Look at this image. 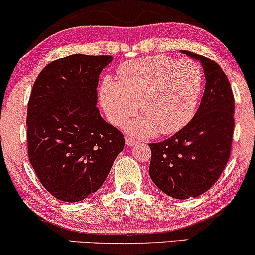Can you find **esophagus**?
I'll return each mask as SVG.
<instances>
[{
  "instance_id": "obj_1",
  "label": "esophagus",
  "mask_w": 255,
  "mask_h": 255,
  "mask_svg": "<svg viewBox=\"0 0 255 255\" xmlns=\"http://www.w3.org/2000/svg\"><path fill=\"white\" fill-rule=\"evenodd\" d=\"M126 143H127V146H135L137 141L131 136H126Z\"/></svg>"
}]
</instances>
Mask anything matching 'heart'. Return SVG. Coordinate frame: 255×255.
<instances>
[{
    "label": "heart",
    "mask_w": 255,
    "mask_h": 255,
    "mask_svg": "<svg viewBox=\"0 0 255 255\" xmlns=\"http://www.w3.org/2000/svg\"><path fill=\"white\" fill-rule=\"evenodd\" d=\"M119 82L106 77L100 98L107 116L122 125L139 110L142 116L129 126L141 136L173 134L191 120L203 90V71L192 59L166 56L126 61L118 69Z\"/></svg>",
    "instance_id": "b5f03b06"
}]
</instances>
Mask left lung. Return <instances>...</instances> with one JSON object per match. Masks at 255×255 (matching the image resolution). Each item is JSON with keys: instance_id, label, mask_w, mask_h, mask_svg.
<instances>
[{"instance_id": "left-lung-1", "label": "left lung", "mask_w": 255, "mask_h": 255, "mask_svg": "<svg viewBox=\"0 0 255 255\" xmlns=\"http://www.w3.org/2000/svg\"><path fill=\"white\" fill-rule=\"evenodd\" d=\"M201 61L205 89L197 112L176 134L149 143V177L162 192L177 199L197 197L219 179L231 157L234 134V95L226 73L209 58Z\"/></svg>"}]
</instances>
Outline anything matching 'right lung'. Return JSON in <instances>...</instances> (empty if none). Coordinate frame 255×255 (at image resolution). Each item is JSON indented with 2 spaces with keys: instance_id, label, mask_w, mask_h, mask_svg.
Instances as JSON below:
<instances>
[{
  "instance_id": "obj_1",
  "label": "right lung",
  "mask_w": 255,
  "mask_h": 255,
  "mask_svg": "<svg viewBox=\"0 0 255 255\" xmlns=\"http://www.w3.org/2000/svg\"><path fill=\"white\" fill-rule=\"evenodd\" d=\"M110 56L53 60L36 77L27 107V151L42 186L63 202L96 192L125 147V135L102 119L97 85Z\"/></svg>"
}]
</instances>
